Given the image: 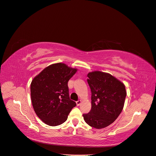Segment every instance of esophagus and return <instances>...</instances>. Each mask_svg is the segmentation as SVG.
<instances>
[{"label":"esophagus","mask_w":156,"mask_h":156,"mask_svg":"<svg viewBox=\"0 0 156 156\" xmlns=\"http://www.w3.org/2000/svg\"><path fill=\"white\" fill-rule=\"evenodd\" d=\"M81 103H82V101L80 100H78V101L76 102V105H80Z\"/></svg>","instance_id":"obj_1"}]
</instances>
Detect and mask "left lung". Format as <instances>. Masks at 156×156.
Instances as JSON below:
<instances>
[{
	"mask_svg": "<svg viewBox=\"0 0 156 156\" xmlns=\"http://www.w3.org/2000/svg\"><path fill=\"white\" fill-rule=\"evenodd\" d=\"M91 91V109L83 114L90 126L101 129L108 126L122 111L126 91L124 83L108 73L94 71L87 74Z\"/></svg>",
	"mask_w": 156,
	"mask_h": 156,
	"instance_id": "1",
	"label": "left lung"
}]
</instances>
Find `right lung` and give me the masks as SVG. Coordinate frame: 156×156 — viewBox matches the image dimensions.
I'll use <instances>...</instances> for the list:
<instances>
[{
	"mask_svg": "<svg viewBox=\"0 0 156 156\" xmlns=\"http://www.w3.org/2000/svg\"><path fill=\"white\" fill-rule=\"evenodd\" d=\"M76 69L64 63L49 65L35 77L30 85L32 103L42 121L56 126L66 121L71 109L76 105L70 99L68 82Z\"/></svg>",
	"mask_w": 156,
	"mask_h": 156,
	"instance_id": "right-lung-1",
	"label": "right lung"
}]
</instances>
